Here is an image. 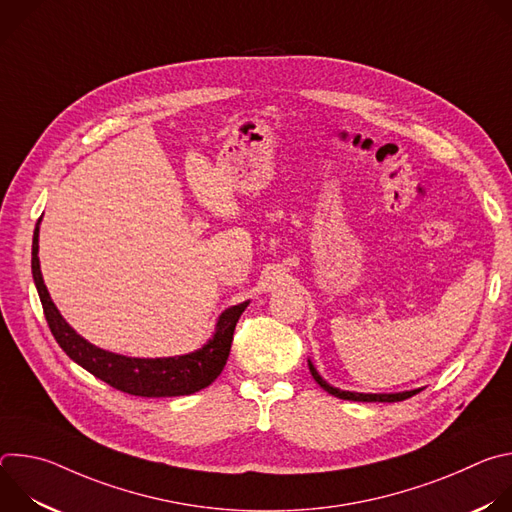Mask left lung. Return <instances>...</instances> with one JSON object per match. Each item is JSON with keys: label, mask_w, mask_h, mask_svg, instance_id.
Returning <instances> with one entry per match:
<instances>
[{"label": "left lung", "mask_w": 512, "mask_h": 512, "mask_svg": "<svg viewBox=\"0 0 512 512\" xmlns=\"http://www.w3.org/2000/svg\"><path fill=\"white\" fill-rule=\"evenodd\" d=\"M308 364H310V373H312L314 381H316L326 393H330V395H334V397H338V399H346V401H369V403H373V401H379V403H395V401H405V399L413 397L415 393H419V389H415V391H405V393H393V395H371V393L340 391V389H336V387H330V385L318 375V371L314 369L312 362H308Z\"/></svg>", "instance_id": "obj_1"}]
</instances>
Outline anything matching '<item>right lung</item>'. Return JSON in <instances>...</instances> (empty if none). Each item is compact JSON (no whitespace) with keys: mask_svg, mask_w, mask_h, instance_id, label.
Instances as JSON below:
<instances>
[{"mask_svg":"<svg viewBox=\"0 0 512 512\" xmlns=\"http://www.w3.org/2000/svg\"><path fill=\"white\" fill-rule=\"evenodd\" d=\"M32 275L48 328L60 348L97 379L117 391L137 397H178L192 395L208 387L223 373L231 352L235 326L249 306V302H243L225 310L216 324L212 340L192 354L178 358H129L93 346L62 320L42 281L38 261V227L32 241Z\"/></svg>","mask_w":512,"mask_h":512,"instance_id":"add662e5","label":"right lung"}]
</instances>
